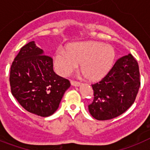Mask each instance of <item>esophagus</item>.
I'll return each mask as SVG.
<instances>
[{
	"mask_svg": "<svg viewBox=\"0 0 150 150\" xmlns=\"http://www.w3.org/2000/svg\"><path fill=\"white\" fill-rule=\"evenodd\" d=\"M71 85H73L75 87H79L81 85V83L79 82V81H71Z\"/></svg>",
	"mask_w": 150,
	"mask_h": 150,
	"instance_id": "1",
	"label": "esophagus"
}]
</instances>
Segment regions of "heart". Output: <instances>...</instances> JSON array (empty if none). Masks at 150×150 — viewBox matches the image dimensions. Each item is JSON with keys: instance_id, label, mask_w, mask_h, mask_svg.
<instances>
[{"instance_id": "obj_1", "label": "heart", "mask_w": 150, "mask_h": 150, "mask_svg": "<svg viewBox=\"0 0 150 150\" xmlns=\"http://www.w3.org/2000/svg\"><path fill=\"white\" fill-rule=\"evenodd\" d=\"M115 51L110 45L88 42L73 43L66 50H59L54 58L55 69L59 75L67 76L81 63V70L89 81H99L111 69Z\"/></svg>"}]
</instances>
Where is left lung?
<instances>
[{"instance_id":"1","label":"left lung","mask_w":150,"mask_h":150,"mask_svg":"<svg viewBox=\"0 0 150 150\" xmlns=\"http://www.w3.org/2000/svg\"><path fill=\"white\" fill-rule=\"evenodd\" d=\"M140 86L139 65L131 54L120 58L108 75L92 85L94 100L88 105L93 117L110 120L133 104Z\"/></svg>"}]
</instances>
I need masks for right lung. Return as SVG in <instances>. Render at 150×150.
Listing matches in <instances>:
<instances>
[{
  "mask_svg": "<svg viewBox=\"0 0 150 150\" xmlns=\"http://www.w3.org/2000/svg\"><path fill=\"white\" fill-rule=\"evenodd\" d=\"M13 96L27 111L49 117L56 111L71 84L53 71L52 59L34 41L23 46L11 68Z\"/></svg>",
  "mask_w": 150,
  "mask_h": 150,
  "instance_id": "right-lung-1",
  "label": "right lung"
}]
</instances>
